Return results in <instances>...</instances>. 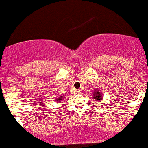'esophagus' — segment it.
I'll return each mask as SVG.
<instances>
[{"instance_id":"esophagus-1","label":"esophagus","mask_w":148,"mask_h":148,"mask_svg":"<svg viewBox=\"0 0 148 148\" xmlns=\"http://www.w3.org/2000/svg\"><path fill=\"white\" fill-rule=\"evenodd\" d=\"M76 92L77 93H81V92H82V91H81L80 90H76Z\"/></svg>"}]
</instances>
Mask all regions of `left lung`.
Returning <instances> with one entry per match:
<instances>
[{
    "label": "left lung",
    "instance_id": "left-lung-1",
    "mask_svg": "<svg viewBox=\"0 0 148 148\" xmlns=\"http://www.w3.org/2000/svg\"><path fill=\"white\" fill-rule=\"evenodd\" d=\"M103 96V93L99 90H95L93 92V97L95 100L97 101L98 102H101V99H102Z\"/></svg>",
    "mask_w": 148,
    "mask_h": 148
}]
</instances>
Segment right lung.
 <instances>
[{
  "label": "right lung",
  "mask_w": 148,
  "mask_h": 148,
  "mask_svg": "<svg viewBox=\"0 0 148 148\" xmlns=\"http://www.w3.org/2000/svg\"><path fill=\"white\" fill-rule=\"evenodd\" d=\"M63 98H64V97H63L62 95H58V99H56V101H58V104H59V103L61 102V101L63 100Z\"/></svg>",
  "instance_id": "obj_1"
}]
</instances>
